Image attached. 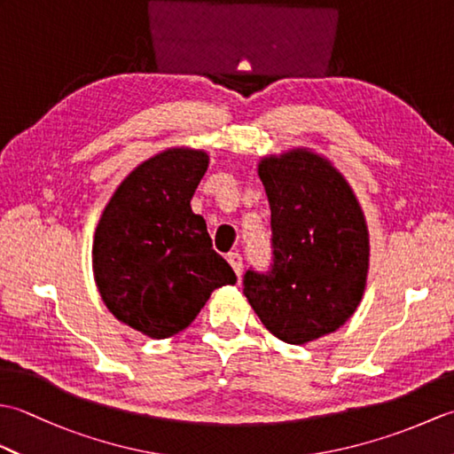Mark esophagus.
<instances>
[{"mask_svg":"<svg viewBox=\"0 0 454 454\" xmlns=\"http://www.w3.org/2000/svg\"><path fill=\"white\" fill-rule=\"evenodd\" d=\"M228 263L232 265V269H234V273L239 277L242 275V269H244V263H242V255H239L238 252H232V254H228Z\"/></svg>","mask_w":454,"mask_h":454,"instance_id":"34e87169","label":"esophagus"}]
</instances>
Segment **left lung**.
Listing matches in <instances>:
<instances>
[{"instance_id":"8db88e82","label":"left lung","mask_w":454,"mask_h":454,"mask_svg":"<svg viewBox=\"0 0 454 454\" xmlns=\"http://www.w3.org/2000/svg\"><path fill=\"white\" fill-rule=\"evenodd\" d=\"M271 207L273 263L246 271L244 294L281 341L302 345L341 327L369 273V230L353 189L325 158L298 148L259 161Z\"/></svg>"}]
</instances>
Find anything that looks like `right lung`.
<instances>
[{
    "mask_svg": "<svg viewBox=\"0 0 454 454\" xmlns=\"http://www.w3.org/2000/svg\"><path fill=\"white\" fill-rule=\"evenodd\" d=\"M208 168L202 150L171 148L124 179L105 207L93 239V275L113 316L152 340L195 320L212 291L236 283L212 249L191 199Z\"/></svg>",
    "mask_w": 454,
    "mask_h": 454,
    "instance_id": "add662e5",
    "label": "right lung"
}]
</instances>
